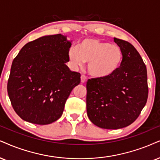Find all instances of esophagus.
<instances>
[{
    "instance_id": "esophagus-1",
    "label": "esophagus",
    "mask_w": 160,
    "mask_h": 160,
    "mask_svg": "<svg viewBox=\"0 0 160 160\" xmlns=\"http://www.w3.org/2000/svg\"><path fill=\"white\" fill-rule=\"evenodd\" d=\"M81 82H82V83H85L87 82V77L84 75H82L81 76Z\"/></svg>"
}]
</instances>
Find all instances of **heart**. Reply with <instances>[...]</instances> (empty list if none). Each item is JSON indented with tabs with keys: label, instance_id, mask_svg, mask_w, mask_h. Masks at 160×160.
I'll use <instances>...</instances> for the list:
<instances>
[{
	"label": "heart",
	"instance_id": "b5f03b06",
	"mask_svg": "<svg viewBox=\"0 0 160 160\" xmlns=\"http://www.w3.org/2000/svg\"><path fill=\"white\" fill-rule=\"evenodd\" d=\"M68 56L74 68L82 67L88 62L90 75L99 79L113 76L123 61L121 47L96 38H85L79 41L77 47L69 49Z\"/></svg>",
	"mask_w": 160,
	"mask_h": 160
}]
</instances>
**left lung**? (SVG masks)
<instances>
[{"mask_svg": "<svg viewBox=\"0 0 160 160\" xmlns=\"http://www.w3.org/2000/svg\"><path fill=\"white\" fill-rule=\"evenodd\" d=\"M123 61L117 72L106 78L87 82V113L94 125L119 129L133 123L145 107L148 95L147 69L136 48L114 38Z\"/></svg>", "mask_w": 160, "mask_h": 160, "instance_id": "1", "label": "left lung"}]
</instances>
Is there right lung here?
Returning <instances> with one entry per match:
<instances>
[{"mask_svg": "<svg viewBox=\"0 0 160 160\" xmlns=\"http://www.w3.org/2000/svg\"><path fill=\"white\" fill-rule=\"evenodd\" d=\"M71 41L62 34L25 44L12 64L7 92L14 110L24 121L48 125L58 120L81 75L66 63Z\"/></svg>", "mask_w": 160, "mask_h": 160, "instance_id": "right-lung-1", "label": "right lung"}]
</instances>
